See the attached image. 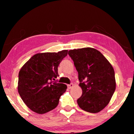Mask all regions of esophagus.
<instances>
[{
    "label": "esophagus",
    "instance_id": "esophagus-1",
    "mask_svg": "<svg viewBox=\"0 0 134 134\" xmlns=\"http://www.w3.org/2000/svg\"><path fill=\"white\" fill-rule=\"evenodd\" d=\"M67 86H68V89H71L73 87V84L72 83H71V84L68 85Z\"/></svg>",
    "mask_w": 134,
    "mask_h": 134
}]
</instances>
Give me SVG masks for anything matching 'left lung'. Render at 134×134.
<instances>
[{
    "label": "left lung",
    "instance_id": "left-lung-1",
    "mask_svg": "<svg viewBox=\"0 0 134 134\" xmlns=\"http://www.w3.org/2000/svg\"><path fill=\"white\" fill-rule=\"evenodd\" d=\"M79 74L82 95L77 100L79 107L97 113L109 103L116 88L115 72L111 64L98 50L83 48L69 50Z\"/></svg>",
    "mask_w": 134,
    "mask_h": 134
}]
</instances>
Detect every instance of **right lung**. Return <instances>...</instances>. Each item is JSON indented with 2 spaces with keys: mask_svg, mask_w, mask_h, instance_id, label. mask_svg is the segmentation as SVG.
Here are the masks:
<instances>
[{
  "mask_svg": "<svg viewBox=\"0 0 134 134\" xmlns=\"http://www.w3.org/2000/svg\"><path fill=\"white\" fill-rule=\"evenodd\" d=\"M68 51L37 53L21 68L19 94L25 104L36 113L43 114L55 109L60 96L66 91V85L52 80L59 75L58 66Z\"/></svg>",
  "mask_w": 134,
  "mask_h": 134,
  "instance_id": "1",
  "label": "right lung"
}]
</instances>
